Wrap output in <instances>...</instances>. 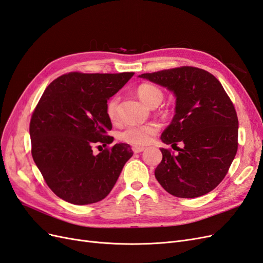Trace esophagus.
Instances as JSON below:
<instances>
[{"label": "esophagus", "instance_id": "1", "mask_svg": "<svg viewBox=\"0 0 263 263\" xmlns=\"http://www.w3.org/2000/svg\"><path fill=\"white\" fill-rule=\"evenodd\" d=\"M144 147H137V146H135V147H133V151L135 154H139V153H141V151H144Z\"/></svg>", "mask_w": 263, "mask_h": 263}]
</instances>
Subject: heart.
Segmentation results:
<instances>
[{"mask_svg":"<svg viewBox=\"0 0 263 263\" xmlns=\"http://www.w3.org/2000/svg\"><path fill=\"white\" fill-rule=\"evenodd\" d=\"M137 94L145 104L151 106L159 104L163 99V93L158 86L149 83H142L138 86ZM119 97L114 95L106 103V114L109 119L115 121L118 115ZM159 125L149 123L145 125H128L118 134V138L122 141L133 146H146L158 133Z\"/></svg>","mask_w":263,"mask_h":263,"instance_id":"obj_1","label":"heart"}]
</instances>
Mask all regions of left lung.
<instances>
[{"mask_svg": "<svg viewBox=\"0 0 263 263\" xmlns=\"http://www.w3.org/2000/svg\"><path fill=\"white\" fill-rule=\"evenodd\" d=\"M176 97V114L161 135L177 155L161 148L155 177L171 195L208 194L225 178L238 148V117L233 102L212 73L180 67L140 74ZM182 144L180 148L176 145Z\"/></svg>", "mask_w": 263, "mask_h": 263, "instance_id": "8db88e82", "label": "left lung"}]
</instances>
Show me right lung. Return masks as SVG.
<instances>
[{
	"mask_svg": "<svg viewBox=\"0 0 263 263\" xmlns=\"http://www.w3.org/2000/svg\"><path fill=\"white\" fill-rule=\"evenodd\" d=\"M134 72H70L53 80L31 115V156L52 192L76 205L106 197L133 156L128 144H116L99 155L93 146L112 144L106 103Z\"/></svg>",
	"mask_w": 263,
	"mask_h": 263,
	"instance_id": "obj_1",
	"label": "right lung"
}]
</instances>
